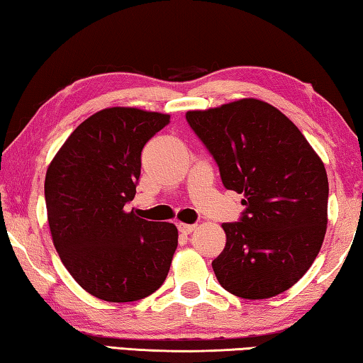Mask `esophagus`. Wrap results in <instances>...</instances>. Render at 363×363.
I'll use <instances>...</instances> for the list:
<instances>
[{"instance_id":"obj_1","label":"esophagus","mask_w":363,"mask_h":363,"mask_svg":"<svg viewBox=\"0 0 363 363\" xmlns=\"http://www.w3.org/2000/svg\"><path fill=\"white\" fill-rule=\"evenodd\" d=\"M195 224H184V223H179L177 224V229H179L181 233H184V235H189V233H192L195 230Z\"/></svg>"}]
</instances>
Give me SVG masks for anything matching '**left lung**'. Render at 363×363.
<instances>
[{
	"label": "left lung",
	"instance_id": "1",
	"mask_svg": "<svg viewBox=\"0 0 363 363\" xmlns=\"http://www.w3.org/2000/svg\"><path fill=\"white\" fill-rule=\"evenodd\" d=\"M189 125L216 160L225 189L243 194L238 223H224L216 279L238 298L291 288L322 248L328 223L323 162L296 125L270 104L240 99L190 110Z\"/></svg>",
	"mask_w": 363,
	"mask_h": 363
}]
</instances>
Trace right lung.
<instances>
[{
    "label": "right lung",
    "mask_w": 363,
    "mask_h": 363,
    "mask_svg": "<svg viewBox=\"0 0 363 363\" xmlns=\"http://www.w3.org/2000/svg\"><path fill=\"white\" fill-rule=\"evenodd\" d=\"M169 115L110 107L73 131L46 171L51 237L77 284L108 303L157 291L177 248V229L125 211L136 195L140 152Z\"/></svg>",
    "instance_id": "right-lung-1"
}]
</instances>
